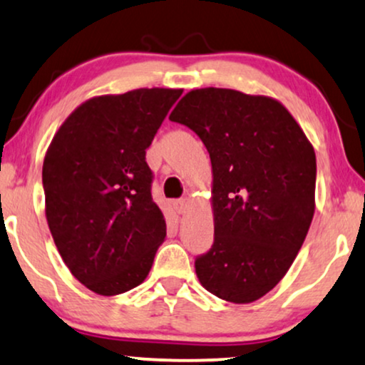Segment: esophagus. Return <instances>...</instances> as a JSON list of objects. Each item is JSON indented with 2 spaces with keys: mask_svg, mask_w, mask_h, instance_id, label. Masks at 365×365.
<instances>
[{
  "mask_svg": "<svg viewBox=\"0 0 365 365\" xmlns=\"http://www.w3.org/2000/svg\"><path fill=\"white\" fill-rule=\"evenodd\" d=\"M174 208H175V212L179 213V215H182V213H186L187 210H190V201H187V200H178L174 203Z\"/></svg>",
  "mask_w": 365,
  "mask_h": 365,
  "instance_id": "esophagus-1",
  "label": "esophagus"
}]
</instances>
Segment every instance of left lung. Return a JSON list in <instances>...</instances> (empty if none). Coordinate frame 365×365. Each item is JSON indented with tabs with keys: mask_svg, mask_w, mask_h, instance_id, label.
<instances>
[{
	"mask_svg": "<svg viewBox=\"0 0 365 365\" xmlns=\"http://www.w3.org/2000/svg\"><path fill=\"white\" fill-rule=\"evenodd\" d=\"M169 119L195 131L212 160L215 237L195 259L200 284L224 301H258L309 230L314 148L280 102L237 90H191Z\"/></svg>",
	"mask_w": 365,
	"mask_h": 365,
	"instance_id": "8db88e82",
	"label": "left lung"
}]
</instances>
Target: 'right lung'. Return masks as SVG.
Listing matches in <instances>:
<instances>
[{
	"mask_svg": "<svg viewBox=\"0 0 365 365\" xmlns=\"http://www.w3.org/2000/svg\"><path fill=\"white\" fill-rule=\"evenodd\" d=\"M182 90L138 88L83 102L42 165L46 217L71 275L98 295L138 287L165 239L147 148Z\"/></svg>",
	"mask_w": 365,
	"mask_h": 365,
	"instance_id": "right-lung-1",
	"label": "right lung"
}]
</instances>
